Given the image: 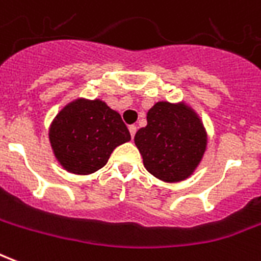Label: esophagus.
<instances>
[{
    "instance_id": "34e87169",
    "label": "esophagus",
    "mask_w": 261,
    "mask_h": 261,
    "mask_svg": "<svg viewBox=\"0 0 261 261\" xmlns=\"http://www.w3.org/2000/svg\"><path fill=\"white\" fill-rule=\"evenodd\" d=\"M136 130H138V127L135 126V125H130V126H129V132H130V136H132V138H134L135 134H136Z\"/></svg>"
}]
</instances>
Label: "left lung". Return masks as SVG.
<instances>
[{
    "mask_svg": "<svg viewBox=\"0 0 261 261\" xmlns=\"http://www.w3.org/2000/svg\"><path fill=\"white\" fill-rule=\"evenodd\" d=\"M146 118L147 125L135 135L146 170L166 182L188 178L201 163L208 143L198 114L184 102L160 101Z\"/></svg>",
    "mask_w": 261,
    "mask_h": 261,
    "instance_id": "left-lung-1",
    "label": "left lung"
}]
</instances>
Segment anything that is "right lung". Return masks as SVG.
Masks as SVG:
<instances>
[{
    "label": "right lung",
    "mask_w": 261,
    "mask_h": 261,
    "mask_svg": "<svg viewBox=\"0 0 261 261\" xmlns=\"http://www.w3.org/2000/svg\"><path fill=\"white\" fill-rule=\"evenodd\" d=\"M49 140L63 169L86 175L102 169L116 146L130 140V134L104 101L77 98L53 119Z\"/></svg>",
    "instance_id": "obj_1"
}]
</instances>
